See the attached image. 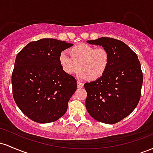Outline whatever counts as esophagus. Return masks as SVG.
I'll return each mask as SVG.
<instances>
[{
	"mask_svg": "<svg viewBox=\"0 0 153 153\" xmlns=\"http://www.w3.org/2000/svg\"><path fill=\"white\" fill-rule=\"evenodd\" d=\"M77 85H78V88H82L83 87V83L80 81H78L77 82Z\"/></svg>",
	"mask_w": 153,
	"mask_h": 153,
	"instance_id": "1",
	"label": "esophagus"
}]
</instances>
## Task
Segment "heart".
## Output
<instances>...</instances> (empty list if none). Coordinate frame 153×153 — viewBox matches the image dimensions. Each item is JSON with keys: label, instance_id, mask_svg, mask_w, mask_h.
<instances>
[{"label": "heart", "instance_id": "1", "mask_svg": "<svg viewBox=\"0 0 153 153\" xmlns=\"http://www.w3.org/2000/svg\"><path fill=\"white\" fill-rule=\"evenodd\" d=\"M69 52L71 56L66 52L59 56V65L68 75L75 74L80 69V78L94 81L103 77L109 66L110 54L104 48L80 44L71 47Z\"/></svg>", "mask_w": 153, "mask_h": 153}]
</instances>
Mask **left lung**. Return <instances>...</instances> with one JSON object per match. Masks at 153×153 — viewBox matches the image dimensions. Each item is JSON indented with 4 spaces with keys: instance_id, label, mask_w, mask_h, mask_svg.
Returning <instances> with one entry per match:
<instances>
[{
    "instance_id": "1",
    "label": "left lung",
    "mask_w": 153,
    "mask_h": 153,
    "mask_svg": "<svg viewBox=\"0 0 153 153\" xmlns=\"http://www.w3.org/2000/svg\"><path fill=\"white\" fill-rule=\"evenodd\" d=\"M87 42L108 50L110 63L103 77L84 84L85 107L96 120L116 124L137 106L143 81L141 65L137 55L122 41L101 37Z\"/></svg>"
}]
</instances>
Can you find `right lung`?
Segmentation results:
<instances>
[{"mask_svg":"<svg viewBox=\"0 0 153 153\" xmlns=\"http://www.w3.org/2000/svg\"><path fill=\"white\" fill-rule=\"evenodd\" d=\"M73 45L55 39H42L28 44L16 57L11 78L13 99L35 122H55L67 111L77 82L62 71L59 56Z\"/></svg>","mask_w":153,"mask_h":153,"instance_id":"obj_1","label":"right lung"}]
</instances>
